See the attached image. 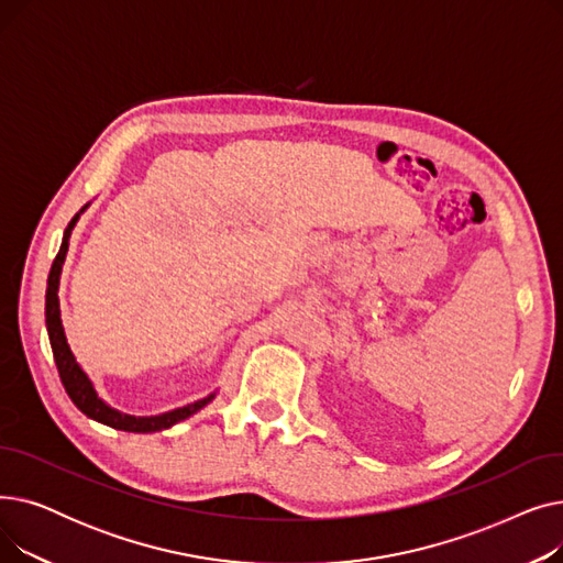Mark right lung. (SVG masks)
I'll return each instance as SVG.
<instances>
[{"mask_svg":"<svg viewBox=\"0 0 563 563\" xmlns=\"http://www.w3.org/2000/svg\"><path fill=\"white\" fill-rule=\"evenodd\" d=\"M86 207L88 205L81 207V210L73 217V221L68 223V228L64 230L62 249H58V253L52 262L49 276H47L45 327H47V338H49V346H52V353H54V363H56L58 376H62V383H64L68 397L73 399V404L84 412L86 418H91V420H96L100 424H107L111 429H118V431H130V433H155V431L170 429L173 424L196 416L200 408H205L217 397V393H210L207 397H202L194 404H187L183 408H173V410L159 412V416H130V412H123V410L109 406L98 395L93 380L88 378V374L77 363L75 353L70 351V344H68V338H66V331H64V321H62V308H58V280H62V269H64V262H66L70 234H73L79 217L86 212Z\"/></svg>","mask_w":563,"mask_h":563,"instance_id":"1","label":"right lung"}]
</instances>
